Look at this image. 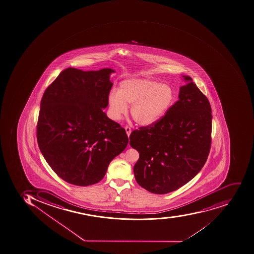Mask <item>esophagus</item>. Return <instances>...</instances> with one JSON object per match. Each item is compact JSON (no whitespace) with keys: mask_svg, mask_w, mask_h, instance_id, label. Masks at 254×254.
I'll return each instance as SVG.
<instances>
[{"mask_svg":"<svg viewBox=\"0 0 254 254\" xmlns=\"http://www.w3.org/2000/svg\"><path fill=\"white\" fill-rule=\"evenodd\" d=\"M125 130H126L127 134L128 137L130 136V133H131V129L128 126L125 127Z\"/></svg>","mask_w":254,"mask_h":254,"instance_id":"obj_1","label":"esophagus"}]
</instances>
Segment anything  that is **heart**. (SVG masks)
<instances>
[{"label": "heart", "instance_id": "heart-1", "mask_svg": "<svg viewBox=\"0 0 254 254\" xmlns=\"http://www.w3.org/2000/svg\"><path fill=\"white\" fill-rule=\"evenodd\" d=\"M175 98L174 89L169 84L132 77L121 81L118 90L108 95L109 116L115 121L121 120L130 105V115L138 125L152 126L163 118Z\"/></svg>", "mask_w": 254, "mask_h": 254}]
</instances>
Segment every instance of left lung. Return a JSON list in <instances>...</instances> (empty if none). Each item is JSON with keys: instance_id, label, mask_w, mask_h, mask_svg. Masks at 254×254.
Listing matches in <instances>:
<instances>
[{"instance_id": "left-lung-1", "label": "left lung", "mask_w": 254, "mask_h": 254, "mask_svg": "<svg viewBox=\"0 0 254 254\" xmlns=\"http://www.w3.org/2000/svg\"><path fill=\"white\" fill-rule=\"evenodd\" d=\"M179 100L152 126L132 132L130 145L138 150L134 166L137 183L154 194L175 191L203 168L211 142V108L189 76H182Z\"/></svg>"}]
</instances>
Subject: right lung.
I'll list each match as a JSON object with an SVG mask.
<instances>
[{
    "mask_svg": "<svg viewBox=\"0 0 254 254\" xmlns=\"http://www.w3.org/2000/svg\"><path fill=\"white\" fill-rule=\"evenodd\" d=\"M114 69L67 68L44 92L37 141L48 165L71 185L89 186L104 178L111 161L128 144L125 129L107 116Z\"/></svg>",
    "mask_w": 254,
    "mask_h": 254,
    "instance_id": "obj_1",
    "label": "right lung"
}]
</instances>
